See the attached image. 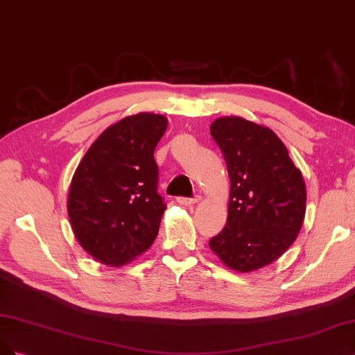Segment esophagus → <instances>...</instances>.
I'll list each match as a JSON object with an SVG mask.
<instances>
[{"label": "esophagus", "instance_id": "1", "mask_svg": "<svg viewBox=\"0 0 355 355\" xmlns=\"http://www.w3.org/2000/svg\"><path fill=\"white\" fill-rule=\"evenodd\" d=\"M199 196H194V198H177V202L180 205H186V207H193L194 203L199 202Z\"/></svg>", "mask_w": 355, "mask_h": 355}]
</instances>
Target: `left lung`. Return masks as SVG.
<instances>
[{"label":"left lung","instance_id":"left-lung-1","mask_svg":"<svg viewBox=\"0 0 355 355\" xmlns=\"http://www.w3.org/2000/svg\"><path fill=\"white\" fill-rule=\"evenodd\" d=\"M230 177V202L212 252L240 272L271 264L291 248L304 216L306 191L301 171L270 128L239 116L211 125Z\"/></svg>","mask_w":355,"mask_h":355}]
</instances>
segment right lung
<instances>
[{"instance_id":"right-lung-1","label":"right lung","mask_w":355,"mask_h":355,"mask_svg":"<svg viewBox=\"0 0 355 355\" xmlns=\"http://www.w3.org/2000/svg\"><path fill=\"white\" fill-rule=\"evenodd\" d=\"M168 121L137 113L103 131L79 162L67 196L73 234L87 252L121 267L152 246L166 209L153 157Z\"/></svg>"}]
</instances>
